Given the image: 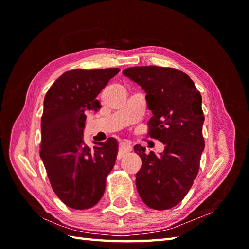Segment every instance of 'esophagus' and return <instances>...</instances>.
<instances>
[{"label": "esophagus", "instance_id": "34e87169", "mask_svg": "<svg viewBox=\"0 0 249 249\" xmlns=\"http://www.w3.org/2000/svg\"><path fill=\"white\" fill-rule=\"evenodd\" d=\"M133 150V146H131V143L129 141H124L121 142L120 143V147H119V160H121L125 154H127L128 152H130Z\"/></svg>", "mask_w": 249, "mask_h": 249}]
</instances>
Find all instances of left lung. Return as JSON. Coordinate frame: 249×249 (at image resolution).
<instances>
[{
    "instance_id": "1",
    "label": "left lung",
    "mask_w": 249,
    "mask_h": 249,
    "mask_svg": "<svg viewBox=\"0 0 249 249\" xmlns=\"http://www.w3.org/2000/svg\"><path fill=\"white\" fill-rule=\"evenodd\" d=\"M141 86L153 116L147 122V137L165 144L160 156L135 145L142 160L136 186L151 209L168 210L178 204L193 186L204 149V115L200 92L192 79L171 67L138 66L123 71Z\"/></svg>"
}]
</instances>
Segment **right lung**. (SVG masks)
<instances>
[{
  "label": "right lung",
  "instance_id": "obj_1",
  "mask_svg": "<svg viewBox=\"0 0 249 249\" xmlns=\"http://www.w3.org/2000/svg\"><path fill=\"white\" fill-rule=\"evenodd\" d=\"M119 71V68L68 71L45 96L39 155L53 192L71 209L87 210L98 202L115 163L116 139L108 138L91 150L82 136L86 113L100 109L97 95Z\"/></svg>",
  "mask_w": 249,
  "mask_h": 249
}]
</instances>
